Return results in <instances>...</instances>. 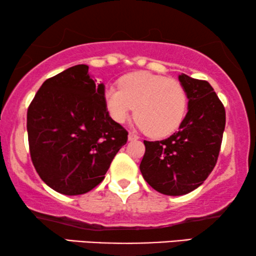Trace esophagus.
Masks as SVG:
<instances>
[{
	"label": "esophagus",
	"instance_id": "1",
	"mask_svg": "<svg viewBox=\"0 0 256 256\" xmlns=\"http://www.w3.org/2000/svg\"><path fill=\"white\" fill-rule=\"evenodd\" d=\"M128 140H129V141H136V140H138V136L134 134V132H130L128 134Z\"/></svg>",
	"mask_w": 256,
	"mask_h": 256
}]
</instances>
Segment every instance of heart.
<instances>
[{
  "label": "heart",
  "instance_id": "obj_1",
  "mask_svg": "<svg viewBox=\"0 0 256 256\" xmlns=\"http://www.w3.org/2000/svg\"><path fill=\"white\" fill-rule=\"evenodd\" d=\"M104 104L118 124H124L135 108L140 127L152 138H164L183 122L188 96L178 80L141 71L124 76L118 88H107Z\"/></svg>",
  "mask_w": 256,
  "mask_h": 256
}]
</instances>
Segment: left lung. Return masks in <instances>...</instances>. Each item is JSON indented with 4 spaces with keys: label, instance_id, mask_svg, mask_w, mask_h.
<instances>
[{
    "label": "left lung",
    "instance_id": "8db88e82",
    "mask_svg": "<svg viewBox=\"0 0 256 256\" xmlns=\"http://www.w3.org/2000/svg\"><path fill=\"white\" fill-rule=\"evenodd\" d=\"M188 113L180 130L162 141H144L140 164L142 176L152 188L166 196H182L204 183L218 160L226 124L225 108L212 86L184 73Z\"/></svg>",
    "mask_w": 256,
    "mask_h": 256
}]
</instances>
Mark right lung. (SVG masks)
<instances>
[{
	"label": "right lung",
	"mask_w": 256,
	"mask_h": 256,
	"mask_svg": "<svg viewBox=\"0 0 256 256\" xmlns=\"http://www.w3.org/2000/svg\"><path fill=\"white\" fill-rule=\"evenodd\" d=\"M87 65L45 80L28 108L31 160L42 180L59 194H86L104 180L128 132L110 116L104 85Z\"/></svg>",
	"instance_id": "obj_1"
}]
</instances>
